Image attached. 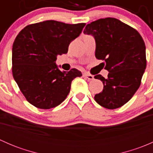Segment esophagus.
<instances>
[{
  "instance_id": "34e87169",
  "label": "esophagus",
  "mask_w": 153,
  "mask_h": 153,
  "mask_svg": "<svg viewBox=\"0 0 153 153\" xmlns=\"http://www.w3.org/2000/svg\"><path fill=\"white\" fill-rule=\"evenodd\" d=\"M83 77L86 78V79H88V80H93V78H94L93 75H90V74H88V73L83 74Z\"/></svg>"
}]
</instances>
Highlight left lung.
<instances>
[{
  "mask_svg": "<svg viewBox=\"0 0 153 153\" xmlns=\"http://www.w3.org/2000/svg\"><path fill=\"white\" fill-rule=\"evenodd\" d=\"M84 34L93 35L95 58L104 61L108 78L95 75L104 84L95 95L99 105L119 108L132 98L141 83L146 67V47L139 32L114 18H101L86 26Z\"/></svg>",
  "mask_w": 153,
  "mask_h": 153,
  "instance_id": "1",
  "label": "left lung"
}]
</instances>
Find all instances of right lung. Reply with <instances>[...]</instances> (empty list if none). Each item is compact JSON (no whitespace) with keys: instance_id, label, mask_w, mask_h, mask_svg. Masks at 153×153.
Wrapping results in <instances>:
<instances>
[{"instance_id":"obj_1","label":"right lung","mask_w":153,"mask_h":153,"mask_svg":"<svg viewBox=\"0 0 153 153\" xmlns=\"http://www.w3.org/2000/svg\"><path fill=\"white\" fill-rule=\"evenodd\" d=\"M85 25L51 20L29 24L17 35L12 46V75L32 105L43 109L58 106L69 93L72 80L82 75L75 68L61 71L55 61L58 55L67 53L71 41Z\"/></svg>"}]
</instances>
